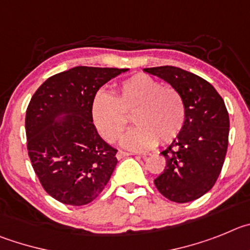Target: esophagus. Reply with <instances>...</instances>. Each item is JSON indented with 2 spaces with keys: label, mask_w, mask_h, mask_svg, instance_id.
<instances>
[{
  "label": "esophagus",
  "mask_w": 250,
  "mask_h": 250,
  "mask_svg": "<svg viewBox=\"0 0 250 250\" xmlns=\"http://www.w3.org/2000/svg\"><path fill=\"white\" fill-rule=\"evenodd\" d=\"M132 154H133V153H128V152H123V150H118V152H117V158L122 159V158H125V157L132 156Z\"/></svg>",
  "instance_id": "esophagus-1"
}]
</instances>
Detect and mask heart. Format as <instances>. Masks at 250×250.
I'll return each mask as SVG.
<instances>
[{
	"instance_id": "obj_1",
	"label": "heart",
	"mask_w": 250,
	"mask_h": 250,
	"mask_svg": "<svg viewBox=\"0 0 250 250\" xmlns=\"http://www.w3.org/2000/svg\"><path fill=\"white\" fill-rule=\"evenodd\" d=\"M129 116L136 127L123 138V145L130 149H148L158 141L168 145L179 136L186 123V104L177 89L145 73L122 81L114 97L105 92L94 96L93 122L109 143L121 138Z\"/></svg>"
}]
</instances>
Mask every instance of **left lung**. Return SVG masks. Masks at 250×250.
Instances as JSON below:
<instances>
[{
  "label": "left lung",
  "mask_w": 250,
  "mask_h": 250,
  "mask_svg": "<svg viewBox=\"0 0 250 250\" xmlns=\"http://www.w3.org/2000/svg\"><path fill=\"white\" fill-rule=\"evenodd\" d=\"M145 71L169 83L186 104L184 127L161 153L167 166L154 184L163 197L175 203L195 201L212 189L226 159L229 116L224 101L210 83L178 67Z\"/></svg>",
  "instance_id": "obj_1"
}]
</instances>
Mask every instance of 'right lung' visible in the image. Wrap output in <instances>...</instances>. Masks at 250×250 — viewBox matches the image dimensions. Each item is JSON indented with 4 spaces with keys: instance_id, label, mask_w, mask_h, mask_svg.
<instances>
[{
    "instance_id": "obj_1",
    "label": "right lung",
    "mask_w": 250,
    "mask_h": 250,
    "mask_svg": "<svg viewBox=\"0 0 250 250\" xmlns=\"http://www.w3.org/2000/svg\"><path fill=\"white\" fill-rule=\"evenodd\" d=\"M125 68L78 66L44 81L26 111L28 157L43 189L56 201L84 206L108 183L117 149L97 133L92 102L98 89ZM64 114L65 120L55 118Z\"/></svg>"
}]
</instances>
